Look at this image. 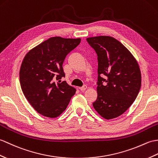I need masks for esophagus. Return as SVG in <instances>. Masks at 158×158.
Returning <instances> with one entry per match:
<instances>
[{
  "label": "esophagus",
  "mask_w": 158,
  "mask_h": 158,
  "mask_svg": "<svg viewBox=\"0 0 158 158\" xmlns=\"http://www.w3.org/2000/svg\"><path fill=\"white\" fill-rule=\"evenodd\" d=\"M87 89V85H83V87H79V89L81 90V91H85V89Z\"/></svg>",
  "instance_id": "1"
}]
</instances>
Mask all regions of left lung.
<instances>
[{"mask_svg":"<svg viewBox=\"0 0 158 158\" xmlns=\"http://www.w3.org/2000/svg\"><path fill=\"white\" fill-rule=\"evenodd\" d=\"M98 56V98L94 109L106 119L116 118L127 111L140 90L141 75L129 50L110 36L86 39Z\"/></svg>","mask_w":158,"mask_h":158,"instance_id":"obj_1","label":"left lung"}]
</instances>
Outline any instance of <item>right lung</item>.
I'll list each match as a JSON object with an SVG mask.
<instances>
[{
    "label": "right lung",
    "mask_w": 158,
    "mask_h": 158,
    "mask_svg": "<svg viewBox=\"0 0 158 158\" xmlns=\"http://www.w3.org/2000/svg\"><path fill=\"white\" fill-rule=\"evenodd\" d=\"M80 38L53 37L40 44L25 55L19 71L22 91L36 111L49 118L63 112L76 89L67 82L62 64L77 46Z\"/></svg>",
    "instance_id": "1"
}]
</instances>
